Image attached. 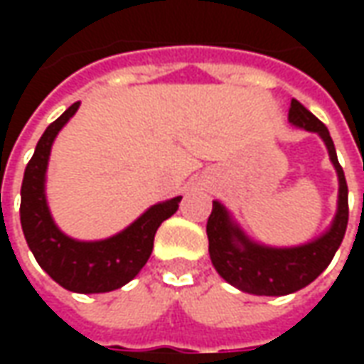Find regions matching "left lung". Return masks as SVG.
<instances>
[{
	"mask_svg": "<svg viewBox=\"0 0 364 364\" xmlns=\"http://www.w3.org/2000/svg\"><path fill=\"white\" fill-rule=\"evenodd\" d=\"M289 120L292 124L318 132L328 146L329 158L339 175V206L331 228L318 240L300 247H267L253 244L244 236V232L230 220V214L220 203H213V213L206 222L208 253L214 269L224 281L236 289L257 294V296H282L304 289L314 279H318L328 267L337 247L341 245L349 220V203H347V181L343 167L339 166L336 146L329 130L320 119H316L304 105L292 99L290 101Z\"/></svg>",
	"mask_w": 364,
	"mask_h": 364,
	"instance_id": "left-lung-1",
	"label": "left lung"
}]
</instances>
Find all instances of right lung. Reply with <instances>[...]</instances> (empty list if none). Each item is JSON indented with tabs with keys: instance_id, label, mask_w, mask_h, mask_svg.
I'll list each match as a JSON object with an SVG mask.
<instances>
[{
	"instance_id": "1",
	"label": "right lung",
	"mask_w": 364,
	"mask_h": 364,
	"mask_svg": "<svg viewBox=\"0 0 364 364\" xmlns=\"http://www.w3.org/2000/svg\"><path fill=\"white\" fill-rule=\"evenodd\" d=\"M77 107L80 101L62 112L41 136L35 154L25 167L19 213L23 234L38 265L60 287L72 292L93 294L120 289L140 273L146 261L150 259L159 224L177 213L181 197L154 205L134 224L109 240L77 242L64 236L56 228L46 205L44 173L52 142L60 128L74 117Z\"/></svg>"
}]
</instances>
